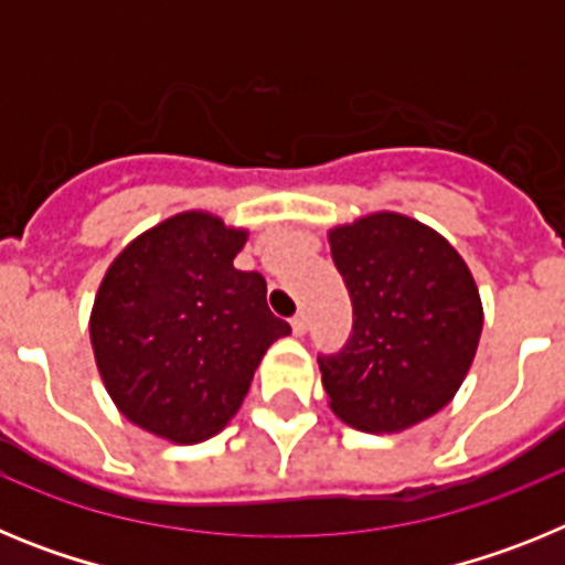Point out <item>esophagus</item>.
Instances as JSON below:
<instances>
[{
  "label": "esophagus",
  "instance_id": "obj_1",
  "mask_svg": "<svg viewBox=\"0 0 565 565\" xmlns=\"http://www.w3.org/2000/svg\"><path fill=\"white\" fill-rule=\"evenodd\" d=\"M291 328H294V333H297V337H302V333L308 331V317H306V313H297V317L291 319Z\"/></svg>",
  "mask_w": 565,
  "mask_h": 565
}]
</instances>
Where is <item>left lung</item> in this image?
Returning <instances> with one entry per match:
<instances>
[{"mask_svg": "<svg viewBox=\"0 0 565 565\" xmlns=\"http://www.w3.org/2000/svg\"><path fill=\"white\" fill-rule=\"evenodd\" d=\"M353 333L319 353L331 411L364 433H398L456 396L476 359L481 297L467 263L404 214H367L328 234Z\"/></svg>", "mask_w": 565, "mask_h": 565, "instance_id": "8db88e82", "label": "left lung"}]
</instances>
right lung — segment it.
Masks as SVG:
<instances>
[{"label":"right lung","mask_w":565,"mask_h":565,"mask_svg":"<svg viewBox=\"0 0 565 565\" xmlns=\"http://www.w3.org/2000/svg\"><path fill=\"white\" fill-rule=\"evenodd\" d=\"M246 232L206 212L174 214L109 266L89 319L107 393L132 424L198 444L239 411L259 359L291 326L266 279L234 268Z\"/></svg>","instance_id":"add662e5"}]
</instances>
